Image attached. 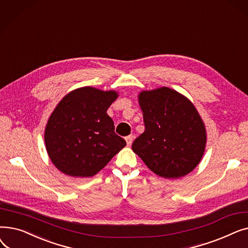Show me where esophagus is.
<instances>
[{"instance_id": "obj_1", "label": "esophagus", "mask_w": 248, "mask_h": 248, "mask_svg": "<svg viewBox=\"0 0 248 248\" xmlns=\"http://www.w3.org/2000/svg\"><path fill=\"white\" fill-rule=\"evenodd\" d=\"M133 140H134V137H133V135H129V136H127V137L125 138V141H126V145H127L128 147H131V145H132V142H133Z\"/></svg>"}]
</instances>
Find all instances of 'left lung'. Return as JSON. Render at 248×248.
<instances>
[{"instance_id":"obj_1","label":"left lung","mask_w":248,"mask_h":248,"mask_svg":"<svg viewBox=\"0 0 248 248\" xmlns=\"http://www.w3.org/2000/svg\"><path fill=\"white\" fill-rule=\"evenodd\" d=\"M145 132L133 151L152 172L178 179L200 163L206 146V128L194 104L178 91L161 87L139 94Z\"/></svg>"}]
</instances>
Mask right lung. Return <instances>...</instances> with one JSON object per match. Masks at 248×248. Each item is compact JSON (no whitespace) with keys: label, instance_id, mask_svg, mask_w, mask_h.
Segmentation results:
<instances>
[{"label":"right lung","instance_id":"obj_1","mask_svg":"<svg viewBox=\"0 0 248 248\" xmlns=\"http://www.w3.org/2000/svg\"><path fill=\"white\" fill-rule=\"evenodd\" d=\"M116 91L85 86L65 95L51 113L44 140L59 171L71 177H93L125 147L107 113Z\"/></svg>","mask_w":248,"mask_h":248}]
</instances>
